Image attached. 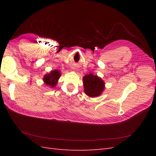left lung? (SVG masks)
I'll return each mask as SVG.
<instances>
[{
	"label": "left lung",
	"instance_id": "1",
	"mask_svg": "<svg viewBox=\"0 0 156 156\" xmlns=\"http://www.w3.org/2000/svg\"><path fill=\"white\" fill-rule=\"evenodd\" d=\"M84 92L91 98L100 96L105 90V82L97 75L89 73L83 78Z\"/></svg>",
	"mask_w": 156,
	"mask_h": 156
}]
</instances>
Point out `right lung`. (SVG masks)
I'll use <instances>...</instances> for the list:
<instances>
[{"instance_id": "add662e5", "label": "right lung", "mask_w": 156, "mask_h": 156, "mask_svg": "<svg viewBox=\"0 0 156 156\" xmlns=\"http://www.w3.org/2000/svg\"><path fill=\"white\" fill-rule=\"evenodd\" d=\"M61 76L60 71L58 69L52 70L48 73H46L43 78V81L45 85L53 88L58 83V79Z\"/></svg>"}]
</instances>
